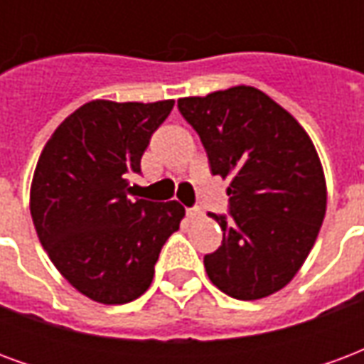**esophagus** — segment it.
I'll list each match as a JSON object with an SVG mask.
<instances>
[{
	"instance_id": "1",
	"label": "esophagus",
	"mask_w": 364,
	"mask_h": 364,
	"mask_svg": "<svg viewBox=\"0 0 364 364\" xmlns=\"http://www.w3.org/2000/svg\"><path fill=\"white\" fill-rule=\"evenodd\" d=\"M187 216H189L191 220H197V218L203 216V210L198 206H193V208H187Z\"/></svg>"
}]
</instances>
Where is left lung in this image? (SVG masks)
I'll return each mask as SVG.
<instances>
[{"mask_svg":"<svg viewBox=\"0 0 364 364\" xmlns=\"http://www.w3.org/2000/svg\"><path fill=\"white\" fill-rule=\"evenodd\" d=\"M179 111L200 136L213 175L230 179L232 218L205 257L214 287L237 300L284 289L316 244L328 187L312 138L287 109L252 85L183 97Z\"/></svg>","mask_w":364,"mask_h":364,"instance_id":"left-lung-1","label":"left lung"}]
</instances>
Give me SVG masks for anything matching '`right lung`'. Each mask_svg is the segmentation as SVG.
Wrapping results in <instances>:
<instances>
[{
  "mask_svg": "<svg viewBox=\"0 0 364 364\" xmlns=\"http://www.w3.org/2000/svg\"><path fill=\"white\" fill-rule=\"evenodd\" d=\"M173 99L75 109L43 148L31 183V216L48 257L77 292L101 304L142 296L166 240L179 230L177 200H132L130 177Z\"/></svg>",
  "mask_w": 364,
  "mask_h": 364,
  "instance_id": "1",
  "label": "right lung"
}]
</instances>
